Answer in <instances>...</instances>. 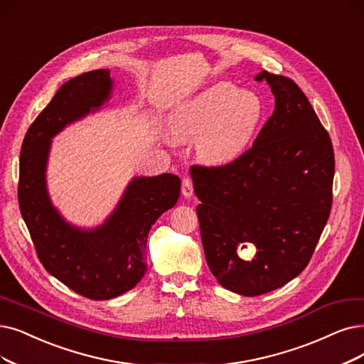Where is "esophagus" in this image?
<instances>
[{
	"instance_id": "obj_1",
	"label": "esophagus",
	"mask_w": 364,
	"mask_h": 364,
	"mask_svg": "<svg viewBox=\"0 0 364 364\" xmlns=\"http://www.w3.org/2000/svg\"><path fill=\"white\" fill-rule=\"evenodd\" d=\"M194 193V186H193V181L190 178H185L182 181V194L183 197H191Z\"/></svg>"
}]
</instances>
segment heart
<instances>
[{"instance_id":"obj_1","label":"heart","mask_w":364,"mask_h":364,"mask_svg":"<svg viewBox=\"0 0 364 364\" xmlns=\"http://www.w3.org/2000/svg\"><path fill=\"white\" fill-rule=\"evenodd\" d=\"M263 116V103L250 90L216 83L174 112L171 132L181 140L197 141L200 156L212 164L237 159L251 144Z\"/></svg>"}]
</instances>
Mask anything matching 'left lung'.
<instances>
[{
    "instance_id": "1",
    "label": "left lung",
    "mask_w": 364,
    "mask_h": 364,
    "mask_svg": "<svg viewBox=\"0 0 364 364\" xmlns=\"http://www.w3.org/2000/svg\"><path fill=\"white\" fill-rule=\"evenodd\" d=\"M274 110L252 148L220 167L193 166L203 250L210 272L240 296L294 279L315 251L333 201L334 154L327 129L294 80L261 71ZM254 245L251 260L238 251Z\"/></svg>"
}]
</instances>
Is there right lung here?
Listing matches in <instances>:
<instances>
[{"label": "right lung", "instance_id": "1", "mask_svg": "<svg viewBox=\"0 0 364 364\" xmlns=\"http://www.w3.org/2000/svg\"><path fill=\"white\" fill-rule=\"evenodd\" d=\"M112 85L107 68L65 82L28 128L19 159V208L38 259L58 281L91 300L118 297L137 285L146 272L149 230L181 193L176 174L134 178L105 224L92 230L68 224L53 208L46 188L50 140L103 106Z\"/></svg>", "mask_w": 364, "mask_h": 364}]
</instances>
